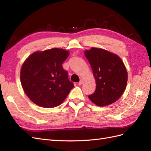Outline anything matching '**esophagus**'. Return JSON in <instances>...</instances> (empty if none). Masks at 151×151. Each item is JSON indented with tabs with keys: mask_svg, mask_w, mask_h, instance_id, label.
<instances>
[{
	"mask_svg": "<svg viewBox=\"0 0 151 151\" xmlns=\"http://www.w3.org/2000/svg\"><path fill=\"white\" fill-rule=\"evenodd\" d=\"M83 82H84V80L82 78V79H81V81H80V82H78V85H82L83 84Z\"/></svg>",
	"mask_w": 151,
	"mask_h": 151,
	"instance_id": "1",
	"label": "esophagus"
}]
</instances>
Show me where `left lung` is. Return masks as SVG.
Segmentation results:
<instances>
[{"instance_id": "left-lung-1", "label": "left lung", "mask_w": 151, "mask_h": 151, "mask_svg": "<svg viewBox=\"0 0 151 151\" xmlns=\"http://www.w3.org/2000/svg\"><path fill=\"white\" fill-rule=\"evenodd\" d=\"M96 82L94 93L89 95L98 106L113 104L123 95L127 87V70L117 54L100 48L91 47L84 51Z\"/></svg>"}]
</instances>
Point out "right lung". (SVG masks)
Returning a JSON list of instances; mask_svg holds the SVG:
<instances>
[{"label":"right lung","mask_w":151,"mask_h":151,"mask_svg":"<svg viewBox=\"0 0 151 151\" xmlns=\"http://www.w3.org/2000/svg\"><path fill=\"white\" fill-rule=\"evenodd\" d=\"M69 51L52 48L36 51L25 60L20 78L22 89L32 102L43 108H54L66 99L74 85L62 63Z\"/></svg>","instance_id":"obj_1"}]
</instances>
